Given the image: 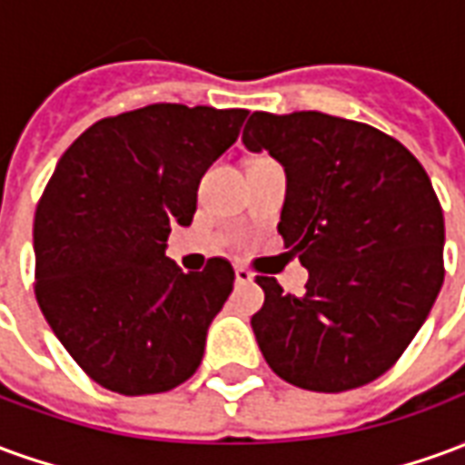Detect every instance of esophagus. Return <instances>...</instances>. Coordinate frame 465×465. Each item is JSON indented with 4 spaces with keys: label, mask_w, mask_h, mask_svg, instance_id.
<instances>
[{
    "label": "esophagus",
    "mask_w": 465,
    "mask_h": 465,
    "mask_svg": "<svg viewBox=\"0 0 465 465\" xmlns=\"http://www.w3.org/2000/svg\"><path fill=\"white\" fill-rule=\"evenodd\" d=\"M233 273H236V283H252L253 273L246 269V266H236L233 269Z\"/></svg>",
    "instance_id": "esophagus-1"
}]
</instances>
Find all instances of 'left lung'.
Segmentation results:
<instances>
[{"mask_svg":"<svg viewBox=\"0 0 465 465\" xmlns=\"http://www.w3.org/2000/svg\"><path fill=\"white\" fill-rule=\"evenodd\" d=\"M242 139L283 163L279 233L309 269L303 296L256 276L263 359L306 391L371 383L413 341L443 283V212L429 173L389 134L322 112H253Z\"/></svg>","mask_w":465,"mask_h":465,"instance_id":"obj_1","label":"left lung"}]
</instances>
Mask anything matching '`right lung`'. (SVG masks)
Wrapping results in <instances>:
<instances>
[{
    "mask_svg": "<svg viewBox=\"0 0 465 465\" xmlns=\"http://www.w3.org/2000/svg\"><path fill=\"white\" fill-rule=\"evenodd\" d=\"M246 109L149 104L92 124L56 163L35 213V293L69 356L99 386L146 396L192 379L233 289L213 256L183 273L163 253L189 226L203 172Z\"/></svg>",
    "mask_w": 465,
    "mask_h": 465,
    "instance_id": "right-lung-1",
    "label": "right lung"
}]
</instances>
